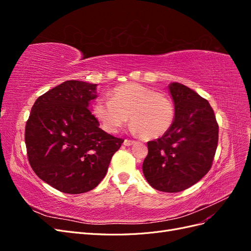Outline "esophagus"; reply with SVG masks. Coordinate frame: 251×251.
I'll use <instances>...</instances> for the list:
<instances>
[{
	"label": "esophagus",
	"instance_id": "obj_1",
	"mask_svg": "<svg viewBox=\"0 0 251 251\" xmlns=\"http://www.w3.org/2000/svg\"><path fill=\"white\" fill-rule=\"evenodd\" d=\"M135 141L134 140H130V139H126L125 141H124V144L126 147H130V146H132V144L134 143Z\"/></svg>",
	"mask_w": 251,
	"mask_h": 251
}]
</instances>
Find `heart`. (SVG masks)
Here are the masks:
<instances>
[{
    "mask_svg": "<svg viewBox=\"0 0 251 251\" xmlns=\"http://www.w3.org/2000/svg\"><path fill=\"white\" fill-rule=\"evenodd\" d=\"M94 115L109 133H116L130 116L132 131L144 139L161 137L175 118L174 105L163 93L139 85L125 83L113 89L110 100L94 105Z\"/></svg>",
    "mask_w": 251,
    "mask_h": 251,
    "instance_id": "obj_1",
    "label": "heart"
}]
</instances>
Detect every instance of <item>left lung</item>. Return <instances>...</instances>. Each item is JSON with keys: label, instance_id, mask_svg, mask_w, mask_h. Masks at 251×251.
<instances>
[{"label": "left lung", "instance_id": "obj_1", "mask_svg": "<svg viewBox=\"0 0 251 251\" xmlns=\"http://www.w3.org/2000/svg\"><path fill=\"white\" fill-rule=\"evenodd\" d=\"M175 119L162 137L148 142L142 164L149 184L157 191L178 193L208 173L218 147L219 126L209 102L179 82L170 85Z\"/></svg>", "mask_w": 251, "mask_h": 251}]
</instances>
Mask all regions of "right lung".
Returning <instances> with one entry per match:
<instances>
[{
    "label": "right lung",
    "mask_w": 251,
    "mask_h": 251,
    "mask_svg": "<svg viewBox=\"0 0 251 251\" xmlns=\"http://www.w3.org/2000/svg\"><path fill=\"white\" fill-rule=\"evenodd\" d=\"M95 83L67 80L35 100L25 128L28 161L57 191L82 194L107 174L124 142L105 133L89 109Z\"/></svg>",
    "instance_id": "add662e5"
}]
</instances>
